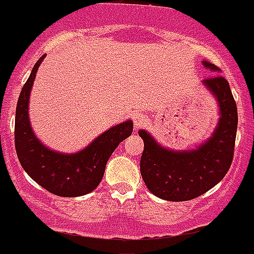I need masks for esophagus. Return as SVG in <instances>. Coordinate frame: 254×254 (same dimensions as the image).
I'll list each match as a JSON object with an SVG mask.
<instances>
[{
    "mask_svg": "<svg viewBox=\"0 0 254 254\" xmlns=\"http://www.w3.org/2000/svg\"><path fill=\"white\" fill-rule=\"evenodd\" d=\"M145 124H147V119H145L144 115L135 114L133 116V126H134L135 129H139L140 127L145 126Z\"/></svg>",
    "mask_w": 254,
    "mask_h": 254,
    "instance_id": "1",
    "label": "esophagus"
}]
</instances>
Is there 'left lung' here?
Returning a JSON list of instances; mask_svg holds the SVG:
<instances>
[{
	"mask_svg": "<svg viewBox=\"0 0 254 254\" xmlns=\"http://www.w3.org/2000/svg\"><path fill=\"white\" fill-rule=\"evenodd\" d=\"M213 76L202 85L218 105L217 126L211 137L195 149L174 150L163 147L145 129L138 130L144 142L140 158V174L148 190L167 201H188L212 189L227 174L233 159L237 106L227 80L218 75L220 69L202 60Z\"/></svg>",
	"mask_w": 254,
	"mask_h": 254,
	"instance_id": "obj_1",
	"label": "left lung"
}]
</instances>
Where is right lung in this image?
<instances>
[{"mask_svg": "<svg viewBox=\"0 0 254 254\" xmlns=\"http://www.w3.org/2000/svg\"><path fill=\"white\" fill-rule=\"evenodd\" d=\"M45 54L36 63L19 95L14 121L17 157L24 172L52 194L63 197L86 195L97 188L104 177L107 160L120 143L132 134L130 120L109 128L87 147L76 153H62L43 144L29 121V96L38 67Z\"/></svg>", "mask_w": 254, "mask_h": 254, "instance_id": "add662e5", "label": "right lung"}]
</instances>
